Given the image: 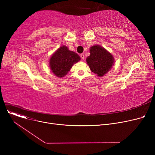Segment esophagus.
<instances>
[{"label":"esophagus","mask_w":155,"mask_h":155,"mask_svg":"<svg viewBox=\"0 0 155 155\" xmlns=\"http://www.w3.org/2000/svg\"><path fill=\"white\" fill-rule=\"evenodd\" d=\"M80 58H81V59H82V60H84V58H85L84 54H80Z\"/></svg>","instance_id":"esophagus-1"}]
</instances>
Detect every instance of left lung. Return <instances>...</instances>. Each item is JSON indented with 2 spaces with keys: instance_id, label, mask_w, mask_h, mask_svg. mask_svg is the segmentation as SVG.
<instances>
[{
  "instance_id": "1",
  "label": "left lung",
  "mask_w": 155,
  "mask_h": 155,
  "mask_svg": "<svg viewBox=\"0 0 155 155\" xmlns=\"http://www.w3.org/2000/svg\"><path fill=\"white\" fill-rule=\"evenodd\" d=\"M90 53V56L86 59L88 67L92 72L99 77H103L114 65V56L100 45L91 47Z\"/></svg>"
}]
</instances>
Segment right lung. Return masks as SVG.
I'll use <instances>...</instances> for the list:
<instances>
[{
  "label": "right lung",
  "instance_id": "obj_1",
  "mask_svg": "<svg viewBox=\"0 0 155 155\" xmlns=\"http://www.w3.org/2000/svg\"><path fill=\"white\" fill-rule=\"evenodd\" d=\"M80 60L79 55L68 50L66 46L58 48L51 56L50 67L56 77L61 78L66 75L72 66Z\"/></svg>",
  "mask_w": 155,
  "mask_h": 155
}]
</instances>
